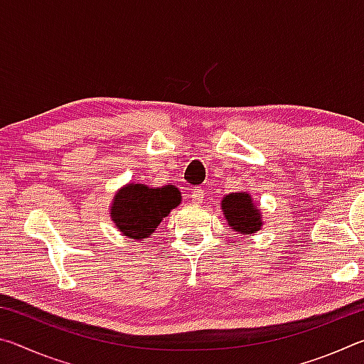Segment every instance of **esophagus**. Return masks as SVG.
<instances>
[{
  "label": "esophagus",
  "mask_w": 364,
  "mask_h": 364,
  "mask_svg": "<svg viewBox=\"0 0 364 364\" xmlns=\"http://www.w3.org/2000/svg\"><path fill=\"white\" fill-rule=\"evenodd\" d=\"M205 197V189L204 188H194L191 191V199H193L194 204H200Z\"/></svg>",
  "instance_id": "34e87169"
}]
</instances>
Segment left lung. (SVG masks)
Returning a JSON list of instances; mask_svg holds the SVG:
<instances>
[{"label":"left lung","mask_w":364,"mask_h":364,"mask_svg":"<svg viewBox=\"0 0 364 364\" xmlns=\"http://www.w3.org/2000/svg\"><path fill=\"white\" fill-rule=\"evenodd\" d=\"M225 218L232 231L252 234L260 230L262 217L247 193H232L221 200Z\"/></svg>","instance_id":"obj_1"}]
</instances>
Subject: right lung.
Wrapping results in <instances>:
<instances>
[{"instance_id":"add662e5","label":"right lung","mask_w":364,"mask_h":364,"mask_svg":"<svg viewBox=\"0 0 364 364\" xmlns=\"http://www.w3.org/2000/svg\"><path fill=\"white\" fill-rule=\"evenodd\" d=\"M180 200V191L171 184L157 189L147 188L146 184H130L115 196L110 217L117 230L130 239L141 241L154 232Z\"/></svg>"}]
</instances>
